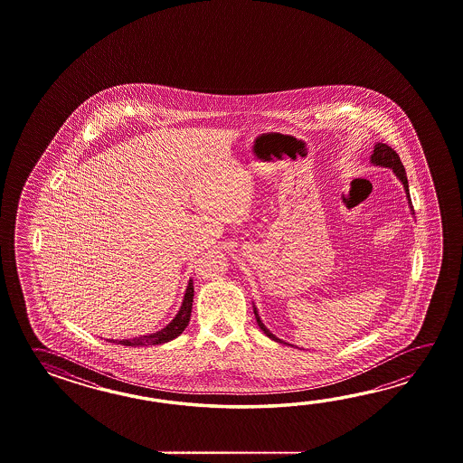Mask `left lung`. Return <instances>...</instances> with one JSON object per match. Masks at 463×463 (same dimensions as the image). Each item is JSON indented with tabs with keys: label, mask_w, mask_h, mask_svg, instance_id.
Returning a JSON list of instances; mask_svg holds the SVG:
<instances>
[{
	"label": "left lung",
	"mask_w": 463,
	"mask_h": 463,
	"mask_svg": "<svg viewBox=\"0 0 463 463\" xmlns=\"http://www.w3.org/2000/svg\"><path fill=\"white\" fill-rule=\"evenodd\" d=\"M371 162H373L374 165L392 168L395 177L402 182L403 190H405L407 200H409V205H412V203H411V195H409V182H407V175H405V168H403L402 162H401V157L397 156V152H395L393 148L389 147L387 144H381V142H379V144H375L374 146V154L371 156ZM411 210H412V207H411ZM253 313H255L256 323L260 326V329H261L268 337H271L276 343L286 345L285 341H281V339H278L275 335H271L269 329L261 323V317L258 315L256 307H253Z\"/></svg>",
	"instance_id": "8db88e82"
}]
</instances>
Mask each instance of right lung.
<instances>
[{
    "instance_id": "right-lung-1",
    "label": "right lung",
    "mask_w": 463,
    "mask_h": 463,
    "mask_svg": "<svg viewBox=\"0 0 463 463\" xmlns=\"http://www.w3.org/2000/svg\"><path fill=\"white\" fill-rule=\"evenodd\" d=\"M192 303H194V279L188 281L187 289H185V296L182 306L178 309L175 317L168 323L164 329H160L157 333L152 335H140V337H132V339H108L109 343H116V345H130V347H142V345H164L172 339H175L177 335H182L185 331V327L190 321V315H192Z\"/></svg>"
}]
</instances>
